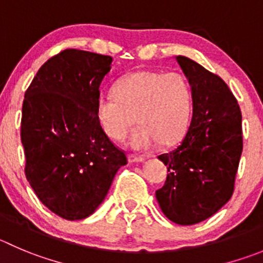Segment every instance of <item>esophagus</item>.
<instances>
[{"instance_id":"obj_1","label":"esophagus","mask_w":263,"mask_h":263,"mask_svg":"<svg viewBox=\"0 0 263 263\" xmlns=\"http://www.w3.org/2000/svg\"><path fill=\"white\" fill-rule=\"evenodd\" d=\"M128 162L129 163H141V162H144V158L143 157H137V156H134V154H129Z\"/></svg>"}]
</instances>
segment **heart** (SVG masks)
Segmentation results:
<instances>
[{"instance_id": "b5f03b06", "label": "heart", "mask_w": 263, "mask_h": 263, "mask_svg": "<svg viewBox=\"0 0 263 263\" xmlns=\"http://www.w3.org/2000/svg\"><path fill=\"white\" fill-rule=\"evenodd\" d=\"M96 114L105 134L114 140L123 139L137 118L140 124L128 140L135 151H152L161 141L173 144L190 124V83L176 71H136L117 83L115 93L98 97Z\"/></svg>"}]
</instances>
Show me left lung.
<instances>
[{
    "mask_svg": "<svg viewBox=\"0 0 263 263\" xmlns=\"http://www.w3.org/2000/svg\"><path fill=\"white\" fill-rule=\"evenodd\" d=\"M175 60L190 83L192 119L178 146L158 157L168 174L156 197L168 219L190 226L214 215L234 193L242 152L241 111L219 76L183 55Z\"/></svg>",
    "mask_w": 263,
    "mask_h": 263,
    "instance_id": "obj_1",
    "label": "left lung"
}]
</instances>
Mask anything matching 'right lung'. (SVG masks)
Listing matches in <instances>:
<instances>
[{
	"label": "right lung",
	"instance_id": "right-lung-1",
	"mask_svg": "<svg viewBox=\"0 0 263 263\" xmlns=\"http://www.w3.org/2000/svg\"><path fill=\"white\" fill-rule=\"evenodd\" d=\"M111 62L110 55L66 49L41 66L24 95L26 178L39 200L67 220L93 214L127 163L96 114Z\"/></svg>",
	"mask_w": 263,
	"mask_h": 263
}]
</instances>
